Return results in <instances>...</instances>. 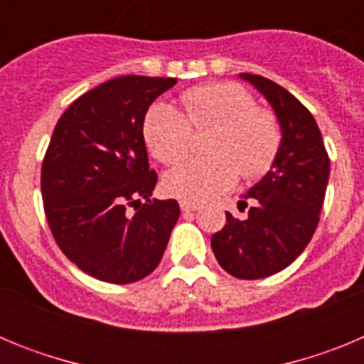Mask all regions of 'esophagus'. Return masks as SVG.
Returning <instances> with one entry per match:
<instances>
[{"label": "esophagus", "mask_w": 364, "mask_h": 364, "mask_svg": "<svg viewBox=\"0 0 364 364\" xmlns=\"http://www.w3.org/2000/svg\"><path fill=\"white\" fill-rule=\"evenodd\" d=\"M180 210L186 211V213H189V211H197L200 210V204H197V202H189V200H180Z\"/></svg>", "instance_id": "esophagus-1"}]
</instances>
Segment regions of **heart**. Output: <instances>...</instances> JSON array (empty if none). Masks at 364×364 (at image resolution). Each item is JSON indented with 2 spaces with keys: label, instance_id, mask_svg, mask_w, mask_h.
Masks as SVG:
<instances>
[{
  "label": "heart",
  "instance_id": "b5f03b06",
  "mask_svg": "<svg viewBox=\"0 0 364 364\" xmlns=\"http://www.w3.org/2000/svg\"><path fill=\"white\" fill-rule=\"evenodd\" d=\"M184 112L159 102L144 118V138L164 164H176L191 149L193 129L217 127L208 144L210 156L191 159L164 178L169 195L189 202H205L233 188L240 173L259 178L272 169L281 149L277 117L257 107L252 92L235 82L191 87L180 95Z\"/></svg>",
  "mask_w": 364,
  "mask_h": 364
}]
</instances>
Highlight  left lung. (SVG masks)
<instances>
[{"mask_svg": "<svg viewBox=\"0 0 364 364\" xmlns=\"http://www.w3.org/2000/svg\"><path fill=\"white\" fill-rule=\"evenodd\" d=\"M272 105L282 142L272 169L250 188L244 220L226 211V226L211 237L218 264L237 279H264L290 266L319 224L330 176V159L317 122L284 87L242 73ZM242 202L246 205V202Z\"/></svg>", "mask_w": 364, "mask_h": 364, "instance_id": "obj_1", "label": "left lung"}]
</instances>
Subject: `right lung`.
<instances>
[{
  "instance_id": "add662e5",
  "label": "right lung",
  "mask_w": 364,
  "mask_h": 364,
  "mask_svg": "<svg viewBox=\"0 0 364 364\" xmlns=\"http://www.w3.org/2000/svg\"><path fill=\"white\" fill-rule=\"evenodd\" d=\"M175 83L136 74L112 78L74 100L54 127L41 166L45 215L67 259L98 281L147 277L180 217L173 198L151 200L156 173L144 142L147 109Z\"/></svg>"
}]
</instances>
